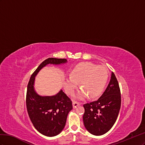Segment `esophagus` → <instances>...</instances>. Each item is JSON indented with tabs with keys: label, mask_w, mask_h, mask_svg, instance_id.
<instances>
[{
	"label": "esophagus",
	"mask_w": 145,
	"mask_h": 145,
	"mask_svg": "<svg viewBox=\"0 0 145 145\" xmlns=\"http://www.w3.org/2000/svg\"><path fill=\"white\" fill-rule=\"evenodd\" d=\"M72 105H73V108L75 109V108H76L78 106H79L80 105V103H78V102H76V101H73Z\"/></svg>",
	"instance_id": "1"
}]
</instances>
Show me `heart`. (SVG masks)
<instances>
[{"instance_id":"b5f03b06","label":"heart","mask_w":145,"mask_h":145,"mask_svg":"<svg viewBox=\"0 0 145 145\" xmlns=\"http://www.w3.org/2000/svg\"><path fill=\"white\" fill-rule=\"evenodd\" d=\"M108 76V70L105 66L80 63L71 70V76L65 78L64 88L69 94H72L80 82L82 89L77 92L75 98L82 99L87 95L90 98H96L103 92Z\"/></svg>"}]
</instances>
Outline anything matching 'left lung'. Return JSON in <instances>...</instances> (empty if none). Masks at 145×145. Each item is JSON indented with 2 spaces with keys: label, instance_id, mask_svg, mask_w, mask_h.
Masks as SVG:
<instances>
[{
  "label": "left lung",
  "instance_id": "8db88e82",
  "mask_svg": "<svg viewBox=\"0 0 145 145\" xmlns=\"http://www.w3.org/2000/svg\"><path fill=\"white\" fill-rule=\"evenodd\" d=\"M121 106V93L118 81L112 72L109 83L97 101L83 105V122L91 134L101 135L108 132L117 120Z\"/></svg>",
  "mask_w": 145,
  "mask_h": 145
}]
</instances>
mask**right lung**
Returning <instances> with one entry per match:
<instances>
[{"label":"right lung","mask_w":145,"mask_h":145,"mask_svg":"<svg viewBox=\"0 0 145 145\" xmlns=\"http://www.w3.org/2000/svg\"><path fill=\"white\" fill-rule=\"evenodd\" d=\"M67 62L66 59L50 57L41 63L32 74L27 86L26 105L33 125L40 134L54 137L61 133L65 127L72 103L63 90L53 96H41L35 90V76L48 64L60 65Z\"/></svg>","instance_id":"obj_1"}]
</instances>
